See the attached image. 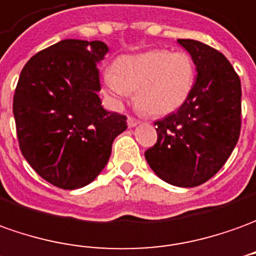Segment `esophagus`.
<instances>
[{"label": "esophagus", "mask_w": 256, "mask_h": 256, "mask_svg": "<svg viewBox=\"0 0 256 256\" xmlns=\"http://www.w3.org/2000/svg\"><path fill=\"white\" fill-rule=\"evenodd\" d=\"M126 124H128L130 128H134V126H136V125L140 124V121H138L136 118H134V117H128V120H126Z\"/></svg>", "instance_id": "obj_1"}]
</instances>
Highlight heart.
Masks as SVG:
<instances>
[{"label":"heart","instance_id":"b5f03b06","mask_svg":"<svg viewBox=\"0 0 256 256\" xmlns=\"http://www.w3.org/2000/svg\"><path fill=\"white\" fill-rule=\"evenodd\" d=\"M195 82V66L185 51L152 50L118 58L107 70L103 86L112 103L121 104L135 92V103L150 116H166L180 108Z\"/></svg>","mask_w":256,"mask_h":256}]
</instances>
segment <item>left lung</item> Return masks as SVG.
<instances>
[{"label": "left lung", "instance_id": "8db88e82", "mask_svg": "<svg viewBox=\"0 0 256 256\" xmlns=\"http://www.w3.org/2000/svg\"><path fill=\"white\" fill-rule=\"evenodd\" d=\"M196 80L176 112L156 121L158 142L145 152L158 178L192 188L212 178L230 158L241 130V82L228 60L208 44L178 38Z\"/></svg>", "mask_w": 256, "mask_h": 256}]
</instances>
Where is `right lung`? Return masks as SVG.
Instances as JSON below:
<instances>
[{
  "label": "right lung",
  "instance_id": "1",
  "mask_svg": "<svg viewBox=\"0 0 256 256\" xmlns=\"http://www.w3.org/2000/svg\"><path fill=\"white\" fill-rule=\"evenodd\" d=\"M103 42L66 38L26 62L14 96L19 148L50 184L78 190L104 168L125 116L103 108L98 64Z\"/></svg>",
  "mask_w": 256,
  "mask_h": 256
}]
</instances>
